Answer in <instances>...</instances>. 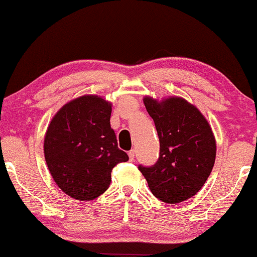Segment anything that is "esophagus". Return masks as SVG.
Segmentation results:
<instances>
[{"label": "esophagus", "mask_w": 257, "mask_h": 257, "mask_svg": "<svg viewBox=\"0 0 257 257\" xmlns=\"http://www.w3.org/2000/svg\"><path fill=\"white\" fill-rule=\"evenodd\" d=\"M128 154H129V159H131L132 162H133V160H134V158H135V150L129 151Z\"/></svg>", "instance_id": "34e87169"}]
</instances>
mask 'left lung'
I'll return each mask as SVG.
<instances>
[{"label":"left lung","instance_id":"1","mask_svg":"<svg viewBox=\"0 0 257 257\" xmlns=\"http://www.w3.org/2000/svg\"><path fill=\"white\" fill-rule=\"evenodd\" d=\"M156 124L159 158L152 166L139 165L157 199L179 203L197 194L211 175L217 145L211 125L197 107L183 98L162 101L144 98Z\"/></svg>","mask_w":257,"mask_h":257}]
</instances>
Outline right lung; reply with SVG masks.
I'll return each instance as SVG.
<instances>
[{"instance_id":"right-lung-1","label":"right lung","mask_w":257,"mask_h":257,"mask_svg":"<svg viewBox=\"0 0 257 257\" xmlns=\"http://www.w3.org/2000/svg\"><path fill=\"white\" fill-rule=\"evenodd\" d=\"M111 103L98 95L69 101L51 119L44 156L58 188L73 199L89 201L106 191L111 171L126 162L110 125Z\"/></svg>"}]
</instances>
